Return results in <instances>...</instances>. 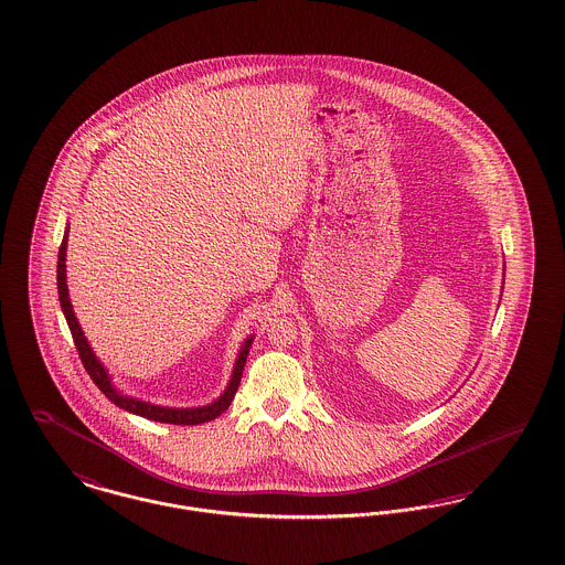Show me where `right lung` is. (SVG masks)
<instances>
[{
    "mask_svg": "<svg viewBox=\"0 0 565 565\" xmlns=\"http://www.w3.org/2000/svg\"><path fill=\"white\" fill-rule=\"evenodd\" d=\"M66 247H67V231L64 234V241H62V247H60V256H57V292H60V302H62V311L66 316L67 327L72 332V339H74V345L78 350V356L83 361L85 371L89 373V377L94 380V384L100 388L102 393L106 397L110 398L117 407L126 409V412H132L136 416H142V418H149V420H156V423H168V425H200V423H209L213 418H217L222 412L228 409V405L233 403L234 395H236V388L241 384V375H243V366L247 361V354H249V348H252V341L254 337L245 339L241 352H238V359L234 363L233 377H231V384L226 386L224 395L213 401L211 405H202V407H188V409H179V407H162V405H151L147 401H140V398L128 397V395H121L113 382H110V375L108 371L104 369L98 356L94 354V350L89 348L85 334L81 331V324L72 311V302L67 297V284H66Z\"/></svg>",
    "mask_w": 565,
    "mask_h": 565,
    "instance_id": "1",
    "label": "right lung"
}]
</instances>
